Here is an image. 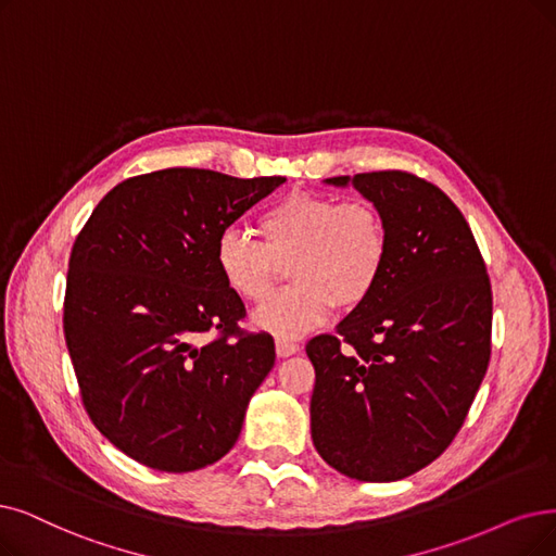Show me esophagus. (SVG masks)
<instances>
[{"label":"esophagus","mask_w":556,"mask_h":556,"mask_svg":"<svg viewBox=\"0 0 556 556\" xmlns=\"http://www.w3.org/2000/svg\"><path fill=\"white\" fill-rule=\"evenodd\" d=\"M299 351V344L290 342V340H276V353L280 358H287V355H294Z\"/></svg>","instance_id":"1"}]
</instances>
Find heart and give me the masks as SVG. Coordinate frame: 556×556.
Masks as SVG:
<instances>
[{
  "instance_id": "b5f03b06",
  "label": "heart",
  "mask_w": 556,
  "mask_h": 556,
  "mask_svg": "<svg viewBox=\"0 0 556 556\" xmlns=\"http://www.w3.org/2000/svg\"><path fill=\"white\" fill-rule=\"evenodd\" d=\"M262 241L230 228L216 241V266L243 301L262 303L290 264V290L266 301L255 324L278 338L319 326L332 305L353 309L381 285L390 232L381 210L363 198L340 203L315 191L282 195L260 216Z\"/></svg>"
}]
</instances>
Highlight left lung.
Segmentation results:
<instances>
[{"label":"left lung","instance_id":"left-lung-1","mask_svg":"<svg viewBox=\"0 0 556 556\" xmlns=\"http://www.w3.org/2000/svg\"><path fill=\"white\" fill-rule=\"evenodd\" d=\"M381 210V285L305 344L315 365L309 429L319 456L358 481H396L445 452L491 361L493 292L481 251L445 191L406 170L340 175Z\"/></svg>","mask_w":556,"mask_h":556}]
</instances>
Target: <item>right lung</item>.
<instances>
[{
  "label": "right lung",
  "mask_w": 556,
  "mask_h": 556,
  "mask_svg": "<svg viewBox=\"0 0 556 556\" xmlns=\"http://www.w3.org/2000/svg\"><path fill=\"white\" fill-rule=\"evenodd\" d=\"M285 177L164 168L111 189L77 235L63 332L98 431L152 470L193 472L237 442L276 363L247 332L216 241ZM212 331L215 338H202Z\"/></svg>",
  "instance_id": "obj_1"
}]
</instances>
